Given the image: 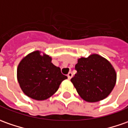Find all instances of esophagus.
Instances as JSON below:
<instances>
[{
	"instance_id": "esophagus-1",
	"label": "esophagus",
	"mask_w": 128,
	"mask_h": 128,
	"mask_svg": "<svg viewBox=\"0 0 128 128\" xmlns=\"http://www.w3.org/2000/svg\"><path fill=\"white\" fill-rule=\"evenodd\" d=\"M67 76H68V79H71L73 76V74L72 72H68V74H67Z\"/></svg>"
}]
</instances>
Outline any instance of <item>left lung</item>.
Masks as SVG:
<instances>
[{"label":"left lung","mask_w":128,"mask_h":128,"mask_svg":"<svg viewBox=\"0 0 128 128\" xmlns=\"http://www.w3.org/2000/svg\"><path fill=\"white\" fill-rule=\"evenodd\" d=\"M77 73L71 79L81 98L90 103L102 100L112 92L117 74L111 63L98 54L78 59Z\"/></svg>","instance_id":"left-lung-1"}]
</instances>
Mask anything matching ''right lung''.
<instances>
[{"instance_id":"right-lung-1","label":"right lung","mask_w":128,"mask_h":128,"mask_svg":"<svg viewBox=\"0 0 128 128\" xmlns=\"http://www.w3.org/2000/svg\"><path fill=\"white\" fill-rule=\"evenodd\" d=\"M52 58L40 50L29 53L18 66L17 78L20 88L27 96L38 100L51 97L67 76L60 67L52 63Z\"/></svg>"}]
</instances>
